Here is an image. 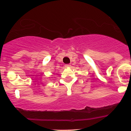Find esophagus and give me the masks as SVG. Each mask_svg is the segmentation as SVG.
I'll list each match as a JSON object with an SVG mask.
<instances>
[{
  "instance_id": "obj_1",
  "label": "esophagus",
  "mask_w": 131,
  "mask_h": 131,
  "mask_svg": "<svg viewBox=\"0 0 131 131\" xmlns=\"http://www.w3.org/2000/svg\"><path fill=\"white\" fill-rule=\"evenodd\" d=\"M70 65L69 64H66V65H65L66 67H70Z\"/></svg>"
}]
</instances>
